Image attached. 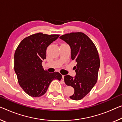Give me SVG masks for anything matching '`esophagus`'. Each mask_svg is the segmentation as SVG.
Here are the masks:
<instances>
[{"label": "esophagus", "mask_w": 122, "mask_h": 122, "mask_svg": "<svg viewBox=\"0 0 122 122\" xmlns=\"http://www.w3.org/2000/svg\"><path fill=\"white\" fill-rule=\"evenodd\" d=\"M61 82L64 83V75H62V78H61Z\"/></svg>", "instance_id": "34e87169"}]
</instances>
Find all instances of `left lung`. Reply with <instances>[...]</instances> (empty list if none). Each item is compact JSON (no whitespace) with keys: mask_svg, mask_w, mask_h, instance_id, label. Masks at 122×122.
Returning a JSON list of instances; mask_svg holds the SVG:
<instances>
[{"mask_svg":"<svg viewBox=\"0 0 122 122\" xmlns=\"http://www.w3.org/2000/svg\"><path fill=\"white\" fill-rule=\"evenodd\" d=\"M60 39L70 47L71 59L77 62L74 66L76 75L64 76V82L74 88L70 98L79 100L84 98L93 88L98 79L100 59L95 45L83 33H71L63 35Z\"/></svg>","mask_w":122,"mask_h":122,"instance_id":"left-lung-1","label":"left lung"}]
</instances>
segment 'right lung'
Returning a JSON list of instances; mask_svg holds the SVG:
<instances>
[{
    "instance_id": "right-lung-1",
    "label": "right lung",
    "mask_w": 122,
    "mask_h": 122,
    "mask_svg": "<svg viewBox=\"0 0 122 122\" xmlns=\"http://www.w3.org/2000/svg\"><path fill=\"white\" fill-rule=\"evenodd\" d=\"M59 36L56 34H35L22 40L16 50L15 71L19 85L30 97L42 96L52 81L61 79L60 73H50L42 66V62L46 59L47 48Z\"/></svg>"
}]
</instances>
